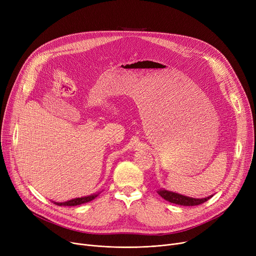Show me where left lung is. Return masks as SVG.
<instances>
[{
  "label": "left lung",
  "mask_w": 256,
  "mask_h": 256,
  "mask_svg": "<svg viewBox=\"0 0 256 256\" xmlns=\"http://www.w3.org/2000/svg\"><path fill=\"white\" fill-rule=\"evenodd\" d=\"M158 194L164 198L165 200L169 201L171 204H178V206H199L201 204L206 202L210 198L212 197V195L204 197V198H193L189 196H184L176 192L168 191L165 189H160L158 190Z\"/></svg>",
  "instance_id": "8db88e82"
}]
</instances>
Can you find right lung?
<instances>
[{
	"label": "right lung",
	"mask_w": 256,
	"mask_h": 256,
	"mask_svg": "<svg viewBox=\"0 0 256 256\" xmlns=\"http://www.w3.org/2000/svg\"><path fill=\"white\" fill-rule=\"evenodd\" d=\"M100 193H96V194H91L88 196H84V197H78V198H74L70 200H67L64 201V202H56V201H52V202L55 204L56 206H80V204H87L89 201L93 200L96 198Z\"/></svg>",
	"instance_id": "1"
}]
</instances>
